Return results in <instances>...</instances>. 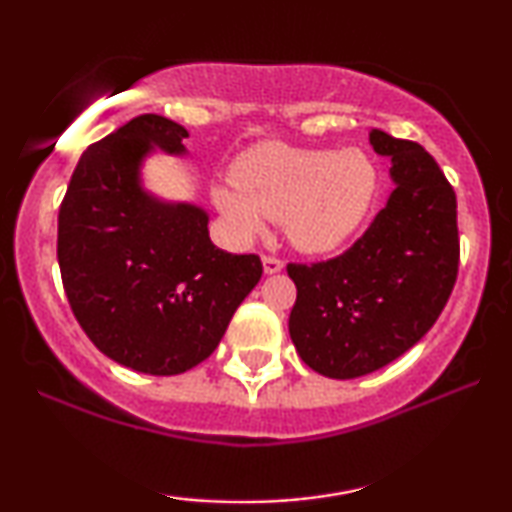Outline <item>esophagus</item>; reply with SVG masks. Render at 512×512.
Listing matches in <instances>:
<instances>
[{"instance_id":"obj_1","label":"esophagus","mask_w":512,"mask_h":512,"mask_svg":"<svg viewBox=\"0 0 512 512\" xmlns=\"http://www.w3.org/2000/svg\"><path fill=\"white\" fill-rule=\"evenodd\" d=\"M282 268H284L282 258H277V256H263V270H265V275H275V272H279Z\"/></svg>"}]
</instances>
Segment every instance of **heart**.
Segmentation results:
<instances>
[{"mask_svg": "<svg viewBox=\"0 0 512 512\" xmlns=\"http://www.w3.org/2000/svg\"><path fill=\"white\" fill-rule=\"evenodd\" d=\"M230 177L236 186L214 188V202L235 233L254 237L265 219L279 221L293 247L307 254L345 244L377 195V170L359 149L335 153L265 142L244 151Z\"/></svg>", "mask_w": 512, "mask_h": 512, "instance_id": "heart-1", "label": "heart"}]
</instances>
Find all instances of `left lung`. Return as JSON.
I'll return each mask as SVG.
<instances>
[{"mask_svg": "<svg viewBox=\"0 0 512 512\" xmlns=\"http://www.w3.org/2000/svg\"><path fill=\"white\" fill-rule=\"evenodd\" d=\"M391 158L387 207L340 256L289 263L298 296L289 333L300 359L333 380L387 366L429 333L459 272L457 195L417 142L370 132Z\"/></svg>", "mask_w": 512, "mask_h": 512, "instance_id": "obj_1", "label": "left lung"}]
</instances>
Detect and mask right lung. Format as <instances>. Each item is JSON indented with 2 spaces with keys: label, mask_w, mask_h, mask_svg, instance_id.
<instances>
[{
  "label": "right lung",
  "mask_w": 512,
  "mask_h": 512,
  "mask_svg": "<svg viewBox=\"0 0 512 512\" xmlns=\"http://www.w3.org/2000/svg\"><path fill=\"white\" fill-rule=\"evenodd\" d=\"M186 137L165 116L132 118L83 151L60 202L69 307L102 354L146 375L205 361L263 275L256 254H228L209 240L202 209L163 205L139 186L151 146L181 153Z\"/></svg>",
  "instance_id": "add662e5"
}]
</instances>
